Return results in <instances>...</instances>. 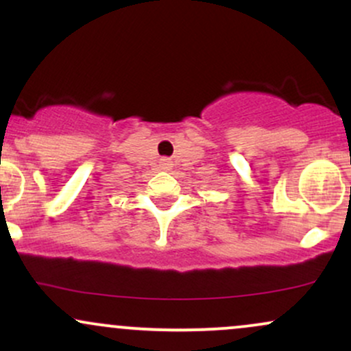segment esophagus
I'll return each instance as SVG.
<instances>
[{
	"mask_svg": "<svg viewBox=\"0 0 351 351\" xmlns=\"http://www.w3.org/2000/svg\"><path fill=\"white\" fill-rule=\"evenodd\" d=\"M162 167H163V168H170V162L163 158V160H162Z\"/></svg>",
	"mask_w": 351,
	"mask_h": 351,
	"instance_id": "obj_1",
	"label": "esophagus"
}]
</instances>
